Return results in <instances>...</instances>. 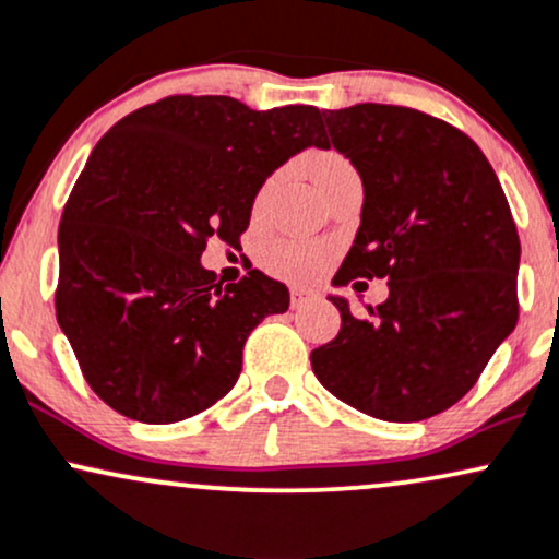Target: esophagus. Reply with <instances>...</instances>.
Here are the masks:
<instances>
[{
  "mask_svg": "<svg viewBox=\"0 0 559 559\" xmlns=\"http://www.w3.org/2000/svg\"><path fill=\"white\" fill-rule=\"evenodd\" d=\"M308 300H313V293H308V290H300V287H293V290H290V306H293V308H300V306H306Z\"/></svg>",
  "mask_w": 559,
  "mask_h": 559,
  "instance_id": "1",
  "label": "esophagus"
}]
</instances>
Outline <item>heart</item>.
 Returning <instances> with one entry per match:
<instances>
[{"mask_svg": "<svg viewBox=\"0 0 559 559\" xmlns=\"http://www.w3.org/2000/svg\"><path fill=\"white\" fill-rule=\"evenodd\" d=\"M353 169L343 156L337 154H319L311 162L313 180L324 182L326 177ZM332 259L330 242H313V240H274L269 242L264 251V266L272 274L290 282H311L317 280L324 266Z\"/></svg>", "mask_w": 559, "mask_h": 559, "instance_id": "1", "label": "heart"}]
</instances>
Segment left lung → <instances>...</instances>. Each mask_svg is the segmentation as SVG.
<instances>
[{
  "label": "left lung",
  "instance_id": "left-lung-1",
  "mask_svg": "<svg viewBox=\"0 0 559 559\" xmlns=\"http://www.w3.org/2000/svg\"><path fill=\"white\" fill-rule=\"evenodd\" d=\"M326 148L364 180L360 227L334 285L386 280L390 298L311 353L334 397L382 421L455 405L518 324L521 240L495 169L463 130L395 104L324 109Z\"/></svg>",
  "mask_w": 559,
  "mask_h": 559
}]
</instances>
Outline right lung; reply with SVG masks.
I'll list each match as a JSON object with an SVG mask.
<instances>
[{
  "instance_id": "1",
  "label": "right lung",
  "mask_w": 559,
  "mask_h": 559,
  "mask_svg": "<svg viewBox=\"0 0 559 559\" xmlns=\"http://www.w3.org/2000/svg\"><path fill=\"white\" fill-rule=\"evenodd\" d=\"M326 148L321 111H255L233 96H167L111 124L59 222L57 321L109 408L175 424L238 382L242 345L290 293L259 269L222 285L206 242H238L280 164Z\"/></svg>"
}]
</instances>
